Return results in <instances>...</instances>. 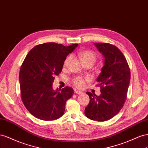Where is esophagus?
Returning a JSON list of instances; mask_svg holds the SVG:
<instances>
[{
	"label": "esophagus",
	"instance_id": "esophagus-1",
	"mask_svg": "<svg viewBox=\"0 0 148 148\" xmlns=\"http://www.w3.org/2000/svg\"><path fill=\"white\" fill-rule=\"evenodd\" d=\"M74 92H75V94H82V92H81V91H79V90H74Z\"/></svg>",
	"mask_w": 148,
	"mask_h": 148
}]
</instances>
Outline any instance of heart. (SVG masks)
<instances>
[{
  "instance_id": "1",
  "label": "heart",
  "mask_w": 148,
  "mask_h": 148,
  "mask_svg": "<svg viewBox=\"0 0 148 148\" xmlns=\"http://www.w3.org/2000/svg\"><path fill=\"white\" fill-rule=\"evenodd\" d=\"M79 56L81 59V60L85 65L92 64H94L97 60V56L94 52L90 50H84L79 53ZM71 60V56H67L63 63V67L66 68L68 66L69 62ZM89 81L88 77H84L82 76H76L72 79V83L74 85L79 88H82L84 87L86 85V82Z\"/></svg>"
}]
</instances>
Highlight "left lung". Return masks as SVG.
<instances>
[{"label": "left lung", "instance_id": "1", "mask_svg": "<svg viewBox=\"0 0 148 148\" xmlns=\"http://www.w3.org/2000/svg\"><path fill=\"white\" fill-rule=\"evenodd\" d=\"M105 58L104 66L97 78L101 94L87 92L89 103L85 108L88 119L99 121L111 119L123 108L127 98L130 81V69L126 58L115 45L94 43Z\"/></svg>", "mask_w": 148, "mask_h": 148}]
</instances>
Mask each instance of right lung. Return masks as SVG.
I'll list each match as a JSON object with an SVG mask.
<instances>
[{
	"mask_svg": "<svg viewBox=\"0 0 148 148\" xmlns=\"http://www.w3.org/2000/svg\"><path fill=\"white\" fill-rule=\"evenodd\" d=\"M77 45L41 44L25 58L19 74L21 98L28 111L37 119L51 121L64 114L66 101L73 96L74 90L67 86L61 91L53 90V82L62 71L67 56Z\"/></svg>",
	"mask_w": 148,
	"mask_h": 148,
	"instance_id": "add662e5",
	"label": "right lung"
}]
</instances>
